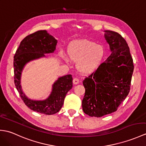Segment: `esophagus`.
Masks as SVG:
<instances>
[{"instance_id":"esophagus-1","label":"esophagus","mask_w":146,"mask_h":146,"mask_svg":"<svg viewBox=\"0 0 146 146\" xmlns=\"http://www.w3.org/2000/svg\"><path fill=\"white\" fill-rule=\"evenodd\" d=\"M79 83V79L78 78H73V83L74 84H77Z\"/></svg>"}]
</instances>
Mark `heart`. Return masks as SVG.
Listing matches in <instances>:
<instances>
[{
  "label": "heart",
  "instance_id": "obj_1",
  "mask_svg": "<svg viewBox=\"0 0 146 146\" xmlns=\"http://www.w3.org/2000/svg\"><path fill=\"white\" fill-rule=\"evenodd\" d=\"M70 58L76 62V68L80 72L88 73L93 71L100 65L104 55L102 46L86 40L74 41L68 48ZM66 60L69 58L66 56Z\"/></svg>",
  "mask_w": 146,
  "mask_h": 146
}]
</instances>
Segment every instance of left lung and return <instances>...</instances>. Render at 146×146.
<instances>
[{"label":"left lung","mask_w":146,"mask_h":146,"mask_svg":"<svg viewBox=\"0 0 146 146\" xmlns=\"http://www.w3.org/2000/svg\"><path fill=\"white\" fill-rule=\"evenodd\" d=\"M111 54L97 70L83 81L85 93L84 113L100 117L117 111L130 91L133 60L126 40L120 34L104 30Z\"/></svg>","instance_id":"left-lung-1"}]
</instances>
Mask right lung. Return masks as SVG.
<instances>
[{"label": "right lung", "mask_w": 146, "mask_h": 146, "mask_svg": "<svg viewBox=\"0 0 146 146\" xmlns=\"http://www.w3.org/2000/svg\"><path fill=\"white\" fill-rule=\"evenodd\" d=\"M56 43L57 40L46 30H39L22 40L13 58L14 83L22 100L30 110L46 115L54 114L61 110L67 93L72 88V74L59 78L53 84L52 93L48 98L43 101L29 99L23 93L20 78L22 70L27 63L45 56V53H53Z\"/></svg>", "instance_id": "right-lung-1"}]
</instances>
